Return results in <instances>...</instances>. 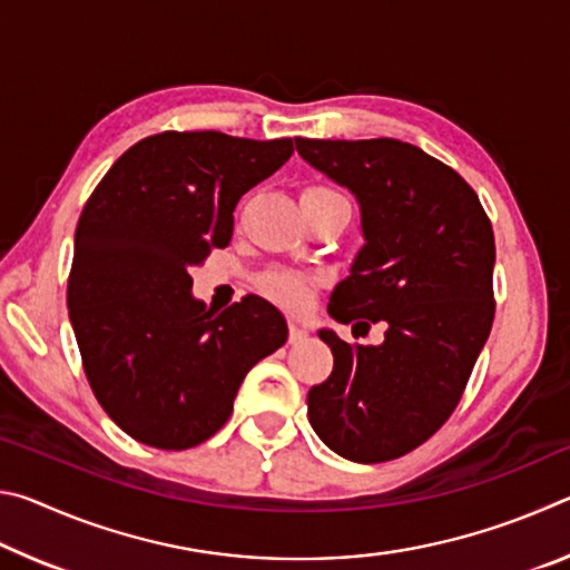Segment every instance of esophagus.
Masks as SVG:
<instances>
[{"mask_svg":"<svg viewBox=\"0 0 570 570\" xmlns=\"http://www.w3.org/2000/svg\"><path fill=\"white\" fill-rule=\"evenodd\" d=\"M306 336H308V332L304 330L302 324H298V322H288V342L298 344V342H304Z\"/></svg>","mask_w":570,"mask_h":570,"instance_id":"obj_1","label":"esophagus"}]
</instances>
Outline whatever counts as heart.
I'll use <instances>...</instances> for the list:
<instances>
[{
	"mask_svg": "<svg viewBox=\"0 0 570 570\" xmlns=\"http://www.w3.org/2000/svg\"><path fill=\"white\" fill-rule=\"evenodd\" d=\"M298 200H302V206H322V204H332V200H346V198L332 186L312 183V186L302 188ZM262 292L272 298V302L292 308V312H302V308L308 304V298H312V284H308V278L292 272H274L262 282Z\"/></svg>",
	"mask_w": 570,
	"mask_h": 570,
	"instance_id": "b5f03b06",
	"label": "heart"
}]
</instances>
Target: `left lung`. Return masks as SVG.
<instances>
[{
    "label": "left lung",
    "mask_w": 570,
    "mask_h": 570,
    "mask_svg": "<svg viewBox=\"0 0 570 570\" xmlns=\"http://www.w3.org/2000/svg\"><path fill=\"white\" fill-rule=\"evenodd\" d=\"M298 156L362 210L364 246L336 284L330 314L370 330L380 346L332 330L330 380L308 390V422L336 455L387 462L430 440L455 412L495 316V236L478 193L417 146L294 138ZM352 330V332H354Z\"/></svg>",
    "instance_id": "left-lung-1"
}]
</instances>
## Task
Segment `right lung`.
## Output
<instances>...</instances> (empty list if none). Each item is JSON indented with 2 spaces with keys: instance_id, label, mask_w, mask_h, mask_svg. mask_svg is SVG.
I'll return each mask as SVG.
<instances>
[{
  "instance_id": "add662e5",
  "label": "right lung",
  "mask_w": 570,
  "mask_h": 570,
  "mask_svg": "<svg viewBox=\"0 0 570 570\" xmlns=\"http://www.w3.org/2000/svg\"><path fill=\"white\" fill-rule=\"evenodd\" d=\"M292 153L288 138L166 130L125 150L85 204L67 308L95 397L142 445L216 435L250 366L286 342L264 298L220 314L196 302L190 268L228 246L238 198Z\"/></svg>"
}]
</instances>
